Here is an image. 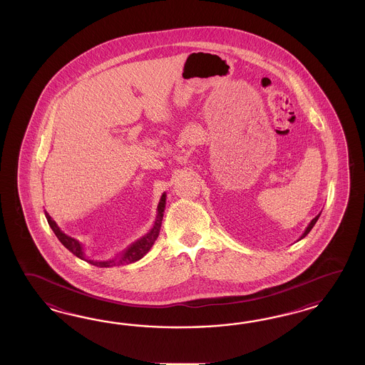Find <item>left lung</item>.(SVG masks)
Returning <instances> with one entry per match:
<instances>
[{"label":"left lung","instance_id":"obj_1","mask_svg":"<svg viewBox=\"0 0 365 365\" xmlns=\"http://www.w3.org/2000/svg\"><path fill=\"white\" fill-rule=\"evenodd\" d=\"M320 215H321V212H320V214H319V215H316V217H314V218H313V220H312V221H310L309 225H308V227H307V229H305V232H302V235H301V237H299V240H302V238H305V237H307V235H308V234H309L310 230H312V229H313V226H314V225H316V222L319 221V218H320Z\"/></svg>","mask_w":365,"mask_h":365}]
</instances>
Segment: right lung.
Returning <instances> with one entry per match:
<instances>
[{
	"label": "right lung",
	"mask_w": 365,
	"mask_h": 365,
	"mask_svg": "<svg viewBox=\"0 0 365 365\" xmlns=\"http://www.w3.org/2000/svg\"><path fill=\"white\" fill-rule=\"evenodd\" d=\"M165 207H166V192L162 194L160 200H159L158 211H156V218H155L153 229L147 232L144 237H142L140 240H138V241H135L133 245H130L120 255H116L115 258L108 259V261H93V259H88V258L86 257V255H84L83 245L78 242V240H75V238L66 235V232H61L60 227L57 226V223L51 218V215H49L46 211H45V217H46V221L49 223L51 229L53 230L56 237L58 238V241L63 243L72 255H76L80 259L87 261L91 265L98 266V267H110V266L115 265H128V264H133V262L139 261L140 258H143L144 255L150 252V249L153 247V245H154L156 238H158V235H159V232H160V226H162Z\"/></svg>",
	"instance_id": "1"
}]
</instances>
